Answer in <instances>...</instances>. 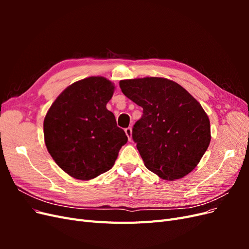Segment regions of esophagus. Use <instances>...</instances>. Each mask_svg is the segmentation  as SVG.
<instances>
[{
  "label": "esophagus",
  "mask_w": 249,
  "mask_h": 249,
  "mask_svg": "<svg viewBox=\"0 0 249 249\" xmlns=\"http://www.w3.org/2000/svg\"><path fill=\"white\" fill-rule=\"evenodd\" d=\"M124 132H125V134H126L127 138H129V140L131 141V140H132V127H131V126L126 127V129L124 130Z\"/></svg>",
  "instance_id": "obj_1"
}]
</instances>
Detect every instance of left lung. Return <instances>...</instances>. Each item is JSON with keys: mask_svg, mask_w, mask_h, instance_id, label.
<instances>
[{"mask_svg": "<svg viewBox=\"0 0 249 249\" xmlns=\"http://www.w3.org/2000/svg\"><path fill=\"white\" fill-rule=\"evenodd\" d=\"M119 86L126 97L143 108L132 137L145 167L167 180L191 172L211 141L210 120L201 105L168 79L123 80Z\"/></svg>", "mask_w": 249, "mask_h": 249, "instance_id": "8db88e82", "label": "left lung"}]
</instances>
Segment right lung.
Listing matches in <instances>:
<instances>
[{"mask_svg":"<svg viewBox=\"0 0 249 249\" xmlns=\"http://www.w3.org/2000/svg\"><path fill=\"white\" fill-rule=\"evenodd\" d=\"M104 77H89L64 89L43 122L44 142L58 166L88 180L110 170L127 142L124 131L106 108L114 92Z\"/></svg>","mask_w":249,"mask_h":249,"instance_id":"1","label":"right lung"}]
</instances>
